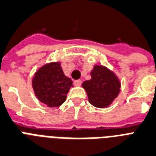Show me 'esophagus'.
Masks as SVG:
<instances>
[{
    "instance_id": "1",
    "label": "esophagus",
    "mask_w": 156,
    "mask_h": 156,
    "mask_svg": "<svg viewBox=\"0 0 156 156\" xmlns=\"http://www.w3.org/2000/svg\"><path fill=\"white\" fill-rule=\"evenodd\" d=\"M82 80H80V79H78V80H75L74 82V86H76V87H80L81 85H82Z\"/></svg>"
}]
</instances>
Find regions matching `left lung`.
Segmentation results:
<instances>
[{"instance_id":"left-lung-1","label":"left lung","mask_w":156,"mask_h":156,"mask_svg":"<svg viewBox=\"0 0 156 156\" xmlns=\"http://www.w3.org/2000/svg\"><path fill=\"white\" fill-rule=\"evenodd\" d=\"M90 74V80L82 85L89 102L98 108L107 107L119 94V81L114 73L102 66H94Z\"/></svg>"}]
</instances>
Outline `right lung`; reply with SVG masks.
I'll return each mask as SVG.
<instances>
[{
  "mask_svg": "<svg viewBox=\"0 0 156 156\" xmlns=\"http://www.w3.org/2000/svg\"><path fill=\"white\" fill-rule=\"evenodd\" d=\"M72 83L63 73L60 63L52 62L37 70L32 84L39 101L49 107H58L66 101Z\"/></svg>",
  "mask_w": 156,
  "mask_h": 156,
  "instance_id": "1",
  "label": "right lung"
}]
</instances>
